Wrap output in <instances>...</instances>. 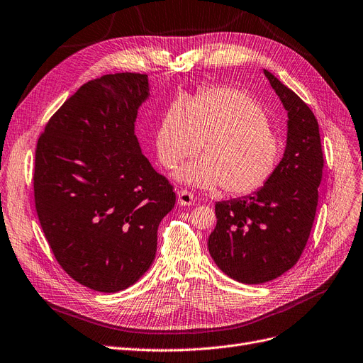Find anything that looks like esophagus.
Segmentation results:
<instances>
[{
  "label": "esophagus",
  "mask_w": 363,
  "mask_h": 363,
  "mask_svg": "<svg viewBox=\"0 0 363 363\" xmlns=\"http://www.w3.org/2000/svg\"><path fill=\"white\" fill-rule=\"evenodd\" d=\"M178 203L181 206H193L194 204V197L191 193H188L186 190H179L178 191Z\"/></svg>",
  "instance_id": "34e87169"
}]
</instances>
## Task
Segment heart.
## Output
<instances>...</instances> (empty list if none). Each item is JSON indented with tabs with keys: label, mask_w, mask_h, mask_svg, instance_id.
<instances>
[{
	"label": "heart",
	"mask_w": 363,
	"mask_h": 363,
	"mask_svg": "<svg viewBox=\"0 0 363 363\" xmlns=\"http://www.w3.org/2000/svg\"><path fill=\"white\" fill-rule=\"evenodd\" d=\"M179 167L178 182L200 190L219 185L231 196L250 194L272 179L283 154V140L261 105L246 91L213 87L190 102L178 99L166 109L155 132L160 163Z\"/></svg>",
	"instance_id": "b5f03b06"
}]
</instances>
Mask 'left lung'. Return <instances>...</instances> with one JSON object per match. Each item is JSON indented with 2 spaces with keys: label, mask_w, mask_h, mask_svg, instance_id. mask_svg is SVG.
Returning <instances> with one entry per match:
<instances>
[{
  "label": "left lung",
  "mask_w": 363,
  "mask_h": 363,
  "mask_svg": "<svg viewBox=\"0 0 363 363\" xmlns=\"http://www.w3.org/2000/svg\"><path fill=\"white\" fill-rule=\"evenodd\" d=\"M270 87L286 109V147L272 179L255 193L218 201L208 247L218 269L247 285L281 276L296 264L316 215L323 154L311 109L270 71Z\"/></svg>",
  "instance_id": "obj_1"
}]
</instances>
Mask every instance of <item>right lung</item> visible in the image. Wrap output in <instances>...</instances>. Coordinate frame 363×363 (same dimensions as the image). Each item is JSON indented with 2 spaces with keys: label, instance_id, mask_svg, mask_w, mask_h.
<instances>
[{
  "label": "right lung",
  "instance_id": "1",
  "mask_svg": "<svg viewBox=\"0 0 363 363\" xmlns=\"http://www.w3.org/2000/svg\"><path fill=\"white\" fill-rule=\"evenodd\" d=\"M148 75L109 74L83 84L47 123L35 151L34 193L53 254L98 292L128 289L151 267L157 228L175 193L140 150Z\"/></svg>",
  "mask_w": 363,
  "mask_h": 363
}]
</instances>
